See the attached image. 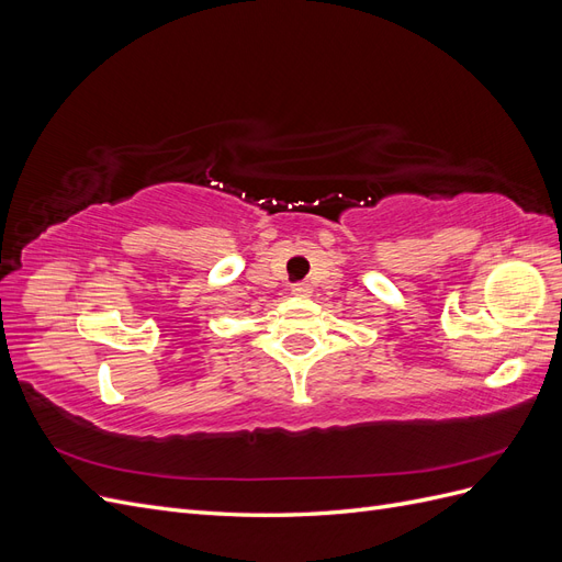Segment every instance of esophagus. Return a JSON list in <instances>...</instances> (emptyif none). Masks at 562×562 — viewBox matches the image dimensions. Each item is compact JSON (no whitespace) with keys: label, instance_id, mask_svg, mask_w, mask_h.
<instances>
[{"label":"esophagus","instance_id":"34e87169","mask_svg":"<svg viewBox=\"0 0 562 562\" xmlns=\"http://www.w3.org/2000/svg\"><path fill=\"white\" fill-rule=\"evenodd\" d=\"M291 291H293V295H307L310 293V285L307 283H293Z\"/></svg>","mask_w":562,"mask_h":562}]
</instances>
